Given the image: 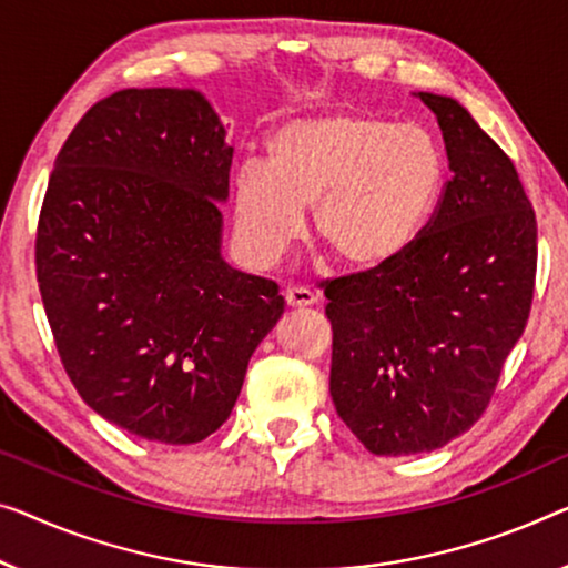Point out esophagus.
I'll return each mask as SVG.
<instances>
[{"label": "esophagus", "instance_id": "obj_1", "mask_svg": "<svg viewBox=\"0 0 568 568\" xmlns=\"http://www.w3.org/2000/svg\"><path fill=\"white\" fill-rule=\"evenodd\" d=\"M316 301H318L316 293H311L308 287H287V291H285L287 308H308Z\"/></svg>", "mask_w": 568, "mask_h": 568}]
</instances>
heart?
<instances>
[{
	"instance_id": "obj_1",
	"label": "heart",
	"mask_w": 568,
	"mask_h": 568,
	"mask_svg": "<svg viewBox=\"0 0 568 568\" xmlns=\"http://www.w3.org/2000/svg\"><path fill=\"white\" fill-rule=\"evenodd\" d=\"M444 183L436 140L416 124L332 112L291 122L267 140L265 163L234 175V230L242 250L270 265L306 230L344 267L393 265L426 226Z\"/></svg>"
}]
</instances>
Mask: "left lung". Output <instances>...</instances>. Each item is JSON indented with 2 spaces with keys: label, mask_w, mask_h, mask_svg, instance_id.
<instances>
[{
  "label": "left lung",
  "mask_w": 568,
  "mask_h": 568,
  "mask_svg": "<svg viewBox=\"0 0 568 568\" xmlns=\"http://www.w3.org/2000/svg\"><path fill=\"white\" fill-rule=\"evenodd\" d=\"M442 126L444 196L393 265L326 283L328 390L377 456L436 452L485 413L526 332L538 226L513 160L452 97L416 94Z\"/></svg>",
  "instance_id": "1"
}]
</instances>
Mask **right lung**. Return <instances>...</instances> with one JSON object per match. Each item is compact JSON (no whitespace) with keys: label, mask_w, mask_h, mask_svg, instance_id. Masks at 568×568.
<instances>
[{"label":"right lung","mask_w":568,"mask_h":568,"mask_svg":"<svg viewBox=\"0 0 568 568\" xmlns=\"http://www.w3.org/2000/svg\"><path fill=\"white\" fill-rule=\"evenodd\" d=\"M234 148L196 89H124L68 134L36 265L58 354L89 408L160 444L230 418L285 301L222 257Z\"/></svg>","instance_id":"right-lung-1"}]
</instances>
